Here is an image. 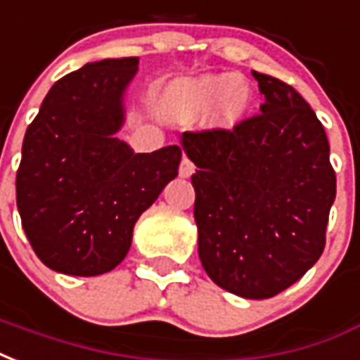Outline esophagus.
<instances>
[{
    "label": "esophagus",
    "instance_id": "1",
    "mask_svg": "<svg viewBox=\"0 0 360 360\" xmlns=\"http://www.w3.org/2000/svg\"><path fill=\"white\" fill-rule=\"evenodd\" d=\"M194 173V164L188 158L181 160V166H179V175L181 177H191Z\"/></svg>",
    "mask_w": 360,
    "mask_h": 360
}]
</instances>
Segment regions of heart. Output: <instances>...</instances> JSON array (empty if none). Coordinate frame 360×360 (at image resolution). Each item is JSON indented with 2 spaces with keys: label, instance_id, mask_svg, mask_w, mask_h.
<instances>
[{
  "label": "heart",
  "instance_id": "heart-1",
  "mask_svg": "<svg viewBox=\"0 0 360 360\" xmlns=\"http://www.w3.org/2000/svg\"><path fill=\"white\" fill-rule=\"evenodd\" d=\"M254 89L238 74H202L167 85L162 110L167 118L193 124L206 114V124L215 129H233L246 118Z\"/></svg>",
  "mask_w": 360,
  "mask_h": 360
}]
</instances>
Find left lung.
<instances>
[{
  "instance_id": "1",
  "label": "left lung",
  "mask_w": 360,
  "mask_h": 360,
  "mask_svg": "<svg viewBox=\"0 0 360 360\" xmlns=\"http://www.w3.org/2000/svg\"><path fill=\"white\" fill-rule=\"evenodd\" d=\"M265 103L233 129L185 131L207 276L265 300L302 278L326 244L336 173L324 127L294 87L252 72Z\"/></svg>"
}]
</instances>
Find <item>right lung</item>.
<instances>
[{
  "mask_svg": "<svg viewBox=\"0 0 360 360\" xmlns=\"http://www.w3.org/2000/svg\"><path fill=\"white\" fill-rule=\"evenodd\" d=\"M137 65V57L105 58L66 74L26 129L17 207L36 255L57 273L112 271L141 214L177 177V145L135 154L116 137Z\"/></svg>",
  "mask_w": 360,
  "mask_h": 360,
  "instance_id": "right-lung-1",
  "label": "right lung"
}]
</instances>
